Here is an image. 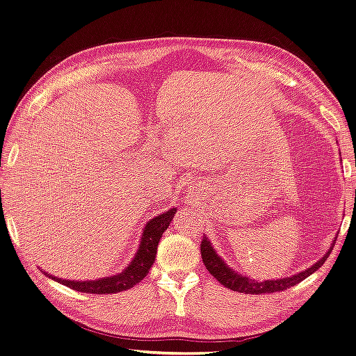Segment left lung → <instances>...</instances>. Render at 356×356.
I'll use <instances>...</instances> for the list:
<instances>
[{
    "mask_svg": "<svg viewBox=\"0 0 356 356\" xmlns=\"http://www.w3.org/2000/svg\"><path fill=\"white\" fill-rule=\"evenodd\" d=\"M331 250L332 249H330L327 253H325L322 259H319L316 264H314V266H312L310 268L304 270L298 274H293V276H291V277L277 279V280H266V282L257 280L255 282V280H250L249 277H243L234 270H231L227 264L216 255L215 249L211 248L210 241L206 237L201 241V258H202V262H204L206 268L209 270V273L213 277H215L219 283H222L223 286L231 289V291H237L241 293H257V296L258 293L280 292V291H285L291 286H296L297 283L302 282L304 279H307L310 274H313L325 261H327Z\"/></svg>",
    "mask_w": 356,
    "mask_h": 356,
    "instance_id": "obj_1",
    "label": "left lung"
}]
</instances>
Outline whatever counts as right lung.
<instances>
[{
    "label": "right lung",
    "mask_w": 356,
    "mask_h": 356,
    "mask_svg": "<svg viewBox=\"0 0 356 356\" xmlns=\"http://www.w3.org/2000/svg\"><path fill=\"white\" fill-rule=\"evenodd\" d=\"M175 215H176V209L172 207L168 211L162 213V215L154 219H150L146 223L134 259L131 261V264L124 271L115 274V276L97 279V280L77 282V280H63L59 277L50 276L47 273L46 274L50 279L56 280L58 283H63V285L71 289L79 291V292H86V293H99L101 296V293H116V292L133 288L140 280H143L146 277L152 264L155 262L158 243L162 234H164V231L170 227V222L172 218H175Z\"/></svg>",
    "instance_id": "add662e5"
}]
</instances>
